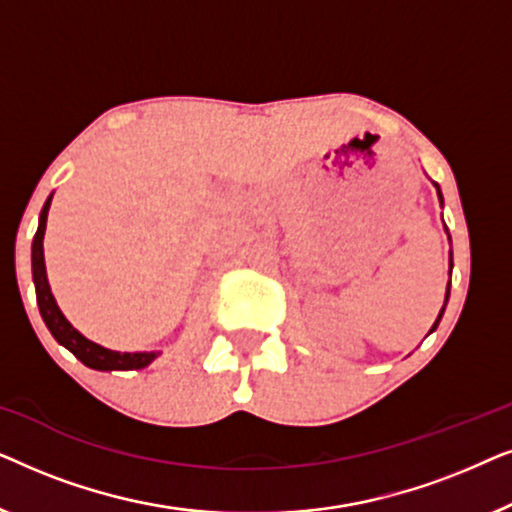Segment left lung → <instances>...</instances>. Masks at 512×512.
I'll return each instance as SVG.
<instances>
[{
  "instance_id": "left-lung-1",
  "label": "left lung",
  "mask_w": 512,
  "mask_h": 512,
  "mask_svg": "<svg viewBox=\"0 0 512 512\" xmlns=\"http://www.w3.org/2000/svg\"><path fill=\"white\" fill-rule=\"evenodd\" d=\"M433 186H436V193H438V200H440V207H443V193H440V186L436 184V181H433ZM445 233H447V226H445ZM447 237H450V233H447ZM450 275H452V251H450ZM447 300H450V282H447V291H445V305H447ZM445 305L440 307V314H438V319L433 321V326H431V331L429 333H433L438 328V324H440V319H443V312H445Z\"/></svg>"
}]
</instances>
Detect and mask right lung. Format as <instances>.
<instances>
[{
    "label": "right lung",
    "instance_id": "obj_1",
    "mask_svg": "<svg viewBox=\"0 0 512 512\" xmlns=\"http://www.w3.org/2000/svg\"><path fill=\"white\" fill-rule=\"evenodd\" d=\"M53 193L48 195L44 202V209L39 214V228L37 235L32 240V279L34 289H37V305L41 312V319L48 326V331L55 340L60 342L62 347L69 349L76 359H79L83 366L93 370H139L146 368L153 359H158L160 352H114V349H107L97 342L88 340L86 335L76 331V328L69 324L65 314L55 303V296L51 291V284H48L46 277V261H44V233H46V219L48 209H51Z\"/></svg>",
    "mask_w": 512,
    "mask_h": 512
}]
</instances>
